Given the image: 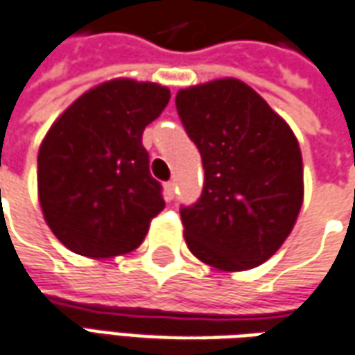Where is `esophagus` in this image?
<instances>
[{"mask_svg":"<svg viewBox=\"0 0 355 355\" xmlns=\"http://www.w3.org/2000/svg\"><path fill=\"white\" fill-rule=\"evenodd\" d=\"M175 198V182L173 180H168V182H165V200H173Z\"/></svg>","mask_w":355,"mask_h":355,"instance_id":"1","label":"esophagus"}]
</instances>
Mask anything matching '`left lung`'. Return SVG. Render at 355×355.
<instances>
[{"mask_svg":"<svg viewBox=\"0 0 355 355\" xmlns=\"http://www.w3.org/2000/svg\"><path fill=\"white\" fill-rule=\"evenodd\" d=\"M177 112L204 166L200 198L180 208L189 250L220 271L261 265L283 245L302 206L295 133L236 78L180 90Z\"/></svg>","mask_w":355,"mask_h":355,"instance_id":"8db88e82","label":"left lung"}]
</instances>
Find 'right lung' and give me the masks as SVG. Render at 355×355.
<instances>
[{"label":"right lung","instance_id":"right-lung-1","mask_svg":"<svg viewBox=\"0 0 355 355\" xmlns=\"http://www.w3.org/2000/svg\"><path fill=\"white\" fill-rule=\"evenodd\" d=\"M171 100L165 86L116 78L82 94L39 149V202L68 250L116 257L137 250L165 208L143 131Z\"/></svg>","mask_w":355,"mask_h":355}]
</instances>
